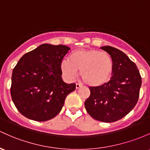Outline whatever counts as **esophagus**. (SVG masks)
I'll list each match as a JSON object with an SVG mask.
<instances>
[{
  "label": "esophagus",
  "mask_w": 150,
  "mask_h": 150,
  "mask_svg": "<svg viewBox=\"0 0 150 150\" xmlns=\"http://www.w3.org/2000/svg\"><path fill=\"white\" fill-rule=\"evenodd\" d=\"M82 86V85L81 84H80V83H77L76 84V88H77V89H78V88H81Z\"/></svg>",
  "instance_id": "34e87169"
}]
</instances>
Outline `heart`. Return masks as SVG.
Listing matches in <instances>:
<instances>
[{
	"mask_svg": "<svg viewBox=\"0 0 150 150\" xmlns=\"http://www.w3.org/2000/svg\"><path fill=\"white\" fill-rule=\"evenodd\" d=\"M61 70L69 80H73L77 70H80V75L87 84L98 86L110 80L113 62L107 53L95 49H79L70 54L69 60L63 61Z\"/></svg>",
	"mask_w": 150,
	"mask_h": 150,
	"instance_id": "obj_1",
	"label": "heart"
}]
</instances>
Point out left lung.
I'll return each instance as SVG.
<instances>
[{
	"mask_svg": "<svg viewBox=\"0 0 150 150\" xmlns=\"http://www.w3.org/2000/svg\"><path fill=\"white\" fill-rule=\"evenodd\" d=\"M101 49L112 57V78L101 86H90L91 93L84 106L94 120L114 122L125 117L137 104L142 77L136 64L122 51L109 46Z\"/></svg>",
	"mask_w": 150,
	"mask_h": 150,
	"instance_id": "8db88e82",
	"label": "left lung"
}]
</instances>
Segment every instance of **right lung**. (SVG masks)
Returning <instances> with one entry per match:
<instances>
[{
	"mask_svg": "<svg viewBox=\"0 0 150 150\" xmlns=\"http://www.w3.org/2000/svg\"><path fill=\"white\" fill-rule=\"evenodd\" d=\"M70 48L44 43L21 58L13 70L11 95L16 107L30 120L44 122L62 110L76 84L65 83L61 64Z\"/></svg>",
	"mask_w": 150,
	"mask_h": 150,
	"instance_id": "right-lung-1",
	"label": "right lung"
}]
</instances>
